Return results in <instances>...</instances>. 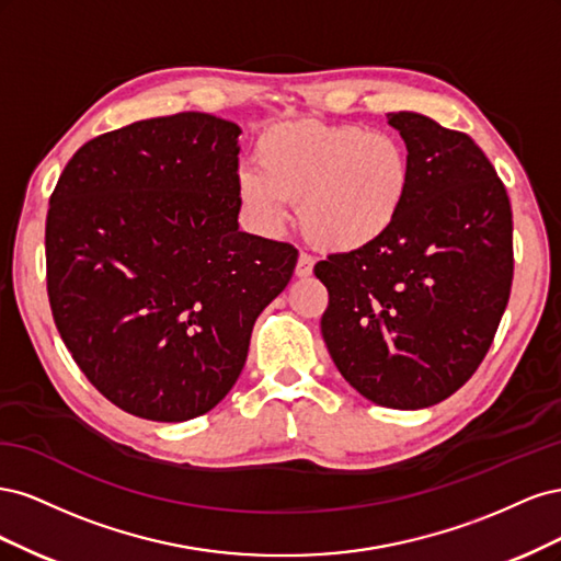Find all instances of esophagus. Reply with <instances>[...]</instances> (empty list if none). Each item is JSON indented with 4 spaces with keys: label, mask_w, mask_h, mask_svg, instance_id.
<instances>
[{
    "label": "esophagus",
    "mask_w": 561,
    "mask_h": 561,
    "mask_svg": "<svg viewBox=\"0 0 561 561\" xmlns=\"http://www.w3.org/2000/svg\"><path fill=\"white\" fill-rule=\"evenodd\" d=\"M313 257L311 254H307V252H301L299 254V260H297V266H295V276L297 278H309L311 274H313Z\"/></svg>",
    "instance_id": "1"
}]
</instances>
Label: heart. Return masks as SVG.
Returning a JSON list of instances; mask_svg holds the SVG:
<instances>
[{
  "mask_svg": "<svg viewBox=\"0 0 561 561\" xmlns=\"http://www.w3.org/2000/svg\"><path fill=\"white\" fill-rule=\"evenodd\" d=\"M257 168H241L236 192L254 225L276 231L297 203L301 233L330 252H355L396 227L412 165L396 135L297 118L266 128Z\"/></svg>",
  "mask_w": 561,
  "mask_h": 561,
  "instance_id": "1",
  "label": "heart"
}]
</instances>
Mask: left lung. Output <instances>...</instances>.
<instances>
[{
  "instance_id": "1",
  "label": "left lung",
  "mask_w": 561,
  "mask_h": 561,
  "mask_svg": "<svg viewBox=\"0 0 561 561\" xmlns=\"http://www.w3.org/2000/svg\"><path fill=\"white\" fill-rule=\"evenodd\" d=\"M412 165L381 241L330 254L320 332L342 377L390 410L456 393L494 342L513 285V210L484 151L431 116L390 112Z\"/></svg>"
}]
</instances>
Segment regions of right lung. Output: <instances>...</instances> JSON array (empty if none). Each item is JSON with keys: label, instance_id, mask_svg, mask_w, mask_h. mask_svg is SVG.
I'll return each instance as SVG.
<instances>
[{"label": "right lung", "instance_id": "1", "mask_svg": "<svg viewBox=\"0 0 561 561\" xmlns=\"http://www.w3.org/2000/svg\"><path fill=\"white\" fill-rule=\"evenodd\" d=\"M241 128L203 112L89 140L46 215V287L67 351L118 410L178 423L239 379L297 250L239 231Z\"/></svg>", "mask_w": 561, "mask_h": 561}]
</instances>
